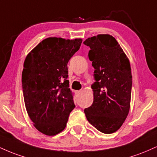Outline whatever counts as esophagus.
<instances>
[{"instance_id":"esophagus-1","label":"esophagus","mask_w":157,"mask_h":157,"mask_svg":"<svg viewBox=\"0 0 157 157\" xmlns=\"http://www.w3.org/2000/svg\"><path fill=\"white\" fill-rule=\"evenodd\" d=\"M81 92H82V91H76V94L77 95V96H79V95H80V94H81Z\"/></svg>"}]
</instances>
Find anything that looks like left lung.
<instances>
[{
    "mask_svg": "<svg viewBox=\"0 0 157 157\" xmlns=\"http://www.w3.org/2000/svg\"><path fill=\"white\" fill-rule=\"evenodd\" d=\"M89 58L94 68L92 105L84 110L88 121L100 132L112 134L121 127L130 110L132 75L128 58L110 35L89 37Z\"/></svg>",
    "mask_w": 157,
    "mask_h": 157,
    "instance_id": "obj_1",
    "label": "left lung"
}]
</instances>
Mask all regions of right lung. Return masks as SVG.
Instances as JSON below:
<instances>
[{
    "mask_svg": "<svg viewBox=\"0 0 157 157\" xmlns=\"http://www.w3.org/2000/svg\"><path fill=\"white\" fill-rule=\"evenodd\" d=\"M82 40L48 37L26 56L22 86L25 106L37 130L55 136L65 129L75 109L67 64Z\"/></svg>",
    "mask_w": 157,
    "mask_h": 157,
    "instance_id": "right-lung-1",
    "label": "right lung"
}]
</instances>
